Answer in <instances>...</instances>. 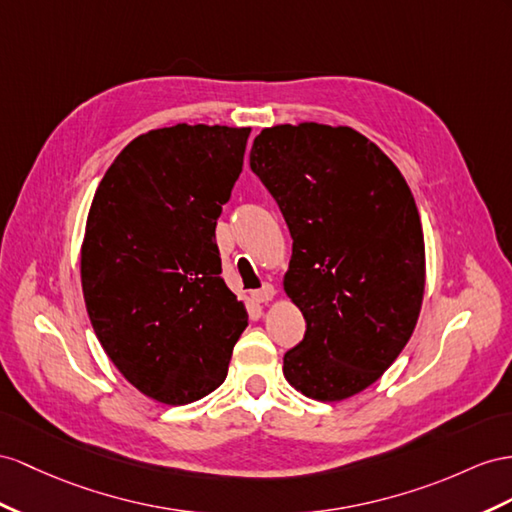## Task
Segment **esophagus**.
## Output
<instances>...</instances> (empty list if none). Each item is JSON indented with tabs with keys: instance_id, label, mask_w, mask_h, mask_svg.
Listing matches in <instances>:
<instances>
[{
	"instance_id": "esophagus-1",
	"label": "esophagus",
	"mask_w": 512,
	"mask_h": 512,
	"mask_svg": "<svg viewBox=\"0 0 512 512\" xmlns=\"http://www.w3.org/2000/svg\"><path fill=\"white\" fill-rule=\"evenodd\" d=\"M272 296H274V287L270 283H264L259 290L253 292V298L257 300V303H268V300H272Z\"/></svg>"
}]
</instances>
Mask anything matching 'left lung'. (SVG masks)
Segmentation results:
<instances>
[{
    "mask_svg": "<svg viewBox=\"0 0 512 512\" xmlns=\"http://www.w3.org/2000/svg\"><path fill=\"white\" fill-rule=\"evenodd\" d=\"M251 170L292 233L285 292L307 322L283 374L322 402L381 378L415 329L424 296V233L389 157L359 131L318 123L264 129Z\"/></svg>",
    "mask_w": 512,
    "mask_h": 512,
    "instance_id": "obj_1",
    "label": "left lung"
}]
</instances>
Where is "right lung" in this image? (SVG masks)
<instances>
[{
	"label": "right lung",
	"instance_id": "add662e5",
	"mask_svg": "<svg viewBox=\"0 0 512 512\" xmlns=\"http://www.w3.org/2000/svg\"><path fill=\"white\" fill-rule=\"evenodd\" d=\"M251 129L175 125L131 140L103 175L82 244V290L127 381L188 404L227 378L248 313L222 281L216 220Z\"/></svg>",
	"mask_w": 512,
	"mask_h": 512
}]
</instances>
